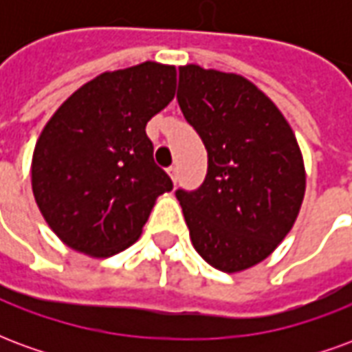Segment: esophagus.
<instances>
[{
  "mask_svg": "<svg viewBox=\"0 0 352 352\" xmlns=\"http://www.w3.org/2000/svg\"><path fill=\"white\" fill-rule=\"evenodd\" d=\"M168 173H169V177H171V181L175 183L177 181V166H169Z\"/></svg>",
  "mask_w": 352,
  "mask_h": 352,
  "instance_id": "esophagus-1",
  "label": "esophagus"
}]
</instances>
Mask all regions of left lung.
I'll return each instance as SVG.
<instances>
[{
    "mask_svg": "<svg viewBox=\"0 0 352 352\" xmlns=\"http://www.w3.org/2000/svg\"><path fill=\"white\" fill-rule=\"evenodd\" d=\"M177 101L207 151L204 183L175 192L192 245L221 272L247 270L285 239L302 206L294 131L262 90L234 73L179 67Z\"/></svg>",
    "mask_w": 352,
    "mask_h": 352,
    "instance_id": "left-lung-1",
    "label": "left lung"
}]
</instances>
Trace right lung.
<instances>
[{"label":"right lung","instance_id":"1","mask_svg":"<svg viewBox=\"0 0 352 352\" xmlns=\"http://www.w3.org/2000/svg\"><path fill=\"white\" fill-rule=\"evenodd\" d=\"M177 72L156 62L101 73L72 94L37 139L32 188L52 232L90 256L128 249L173 188L146 122L173 100Z\"/></svg>","mask_w":352,"mask_h":352}]
</instances>
